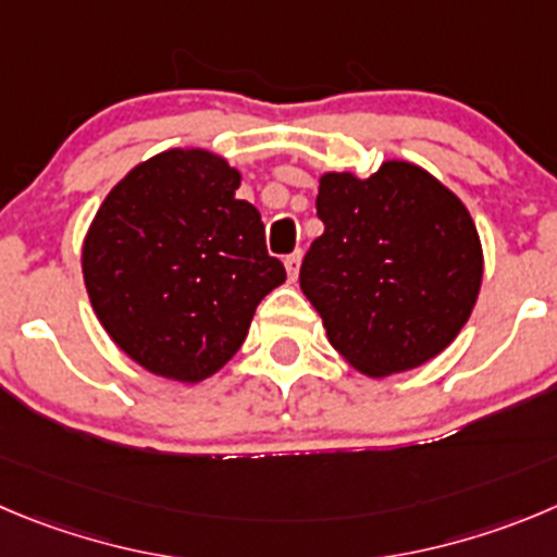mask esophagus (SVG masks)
Returning <instances> with one entry per match:
<instances>
[{"label": "esophagus", "mask_w": 557, "mask_h": 557, "mask_svg": "<svg viewBox=\"0 0 557 557\" xmlns=\"http://www.w3.org/2000/svg\"><path fill=\"white\" fill-rule=\"evenodd\" d=\"M299 263H302V249L285 255V272H288V280H296V274H299Z\"/></svg>", "instance_id": "obj_1"}]
</instances>
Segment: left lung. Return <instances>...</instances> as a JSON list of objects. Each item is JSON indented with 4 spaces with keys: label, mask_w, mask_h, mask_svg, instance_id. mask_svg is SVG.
<instances>
[{
    "label": "left lung",
    "mask_w": 557,
    "mask_h": 557,
    "mask_svg": "<svg viewBox=\"0 0 557 557\" xmlns=\"http://www.w3.org/2000/svg\"><path fill=\"white\" fill-rule=\"evenodd\" d=\"M299 285L326 337L368 376L423 366L459 335L475 308L483 255L454 191L407 161L371 178L326 173Z\"/></svg>",
    "instance_id": "8db88e82"
}]
</instances>
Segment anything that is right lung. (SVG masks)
I'll return each mask as SVG.
<instances>
[{"label": "right lung", "mask_w": 557, "mask_h": 557, "mask_svg": "<svg viewBox=\"0 0 557 557\" xmlns=\"http://www.w3.org/2000/svg\"><path fill=\"white\" fill-rule=\"evenodd\" d=\"M242 175L208 150L143 161L107 195L82 272L117 346L159 376L200 382L238 351L255 308L285 280Z\"/></svg>", "instance_id": "add662e5"}]
</instances>
